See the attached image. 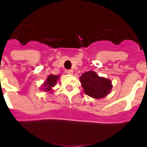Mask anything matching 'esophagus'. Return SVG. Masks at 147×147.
I'll return each mask as SVG.
<instances>
[{
    "mask_svg": "<svg viewBox=\"0 0 147 147\" xmlns=\"http://www.w3.org/2000/svg\"><path fill=\"white\" fill-rule=\"evenodd\" d=\"M67 73L69 74V75H72V74H73V70H71V69L68 70V71H67Z\"/></svg>",
    "mask_w": 147,
    "mask_h": 147,
    "instance_id": "1",
    "label": "esophagus"
}]
</instances>
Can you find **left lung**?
<instances>
[{"label":"left lung","instance_id":"left-lung-1","mask_svg":"<svg viewBox=\"0 0 147 147\" xmlns=\"http://www.w3.org/2000/svg\"><path fill=\"white\" fill-rule=\"evenodd\" d=\"M81 82L85 93L93 98L106 97L112 90V81L105 77L98 76L93 71H86L80 76Z\"/></svg>","mask_w":147,"mask_h":147}]
</instances>
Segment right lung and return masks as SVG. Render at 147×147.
Returning <instances> with one entry per match:
<instances>
[{"label": "right lung", "instance_id": "right-lung-1", "mask_svg": "<svg viewBox=\"0 0 147 147\" xmlns=\"http://www.w3.org/2000/svg\"><path fill=\"white\" fill-rule=\"evenodd\" d=\"M59 77H60V75H58V76H55V75H49L48 77H47L46 80L45 81L42 86H41V88H40L41 90H43L44 92H49V93H52L53 92V89L52 88L55 87V86L57 83V81L59 80Z\"/></svg>", "mask_w": 147, "mask_h": 147}]
</instances>
